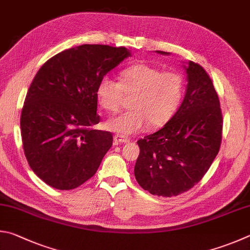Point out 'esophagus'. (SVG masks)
I'll return each instance as SVG.
<instances>
[{"label": "esophagus", "instance_id": "obj_1", "mask_svg": "<svg viewBox=\"0 0 250 250\" xmlns=\"http://www.w3.org/2000/svg\"><path fill=\"white\" fill-rule=\"evenodd\" d=\"M113 141H115V144H122V143H128V142H130V139L125 137V135L116 134L115 137H113Z\"/></svg>", "mask_w": 250, "mask_h": 250}]
</instances>
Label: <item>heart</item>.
Here are the masks:
<instances>
[{"label": "heart", "instance_id": "obj_1", "mask_svg": "<svg viewBox=\"0 0 250 250\" xmlns=\"http://www.w3.org/2000/svg\"><path fill=\"white\" fill-rule=\"evenodd\" d=\"M186 93L185 76L177 71H165L140 63L121 72L120 82L105 75L99 80L96 96L103 109H120L125 95H133L132 109L107 121L113 132L128 135L140 132L149 124L160 128L169 122L178 111Z\"/></svg>", "mask_w": 250, "mask_h": 250}]
</instances>
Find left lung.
I'll return each mask as SVG.
<instances>
[{"label": "left lung", "mask_w": 250, "mask_h": 250, "mask_svg": "<svg viewBox=\"0 0 250 250\" xmlns=\"http://www.w3.org/2000/svg\"><path fill=\"white\" fill-rule=\"evenodd\" d=\"M186 72L187 90L178 111L161 130L138 141L135 179L158 197L178 196L198 184L222 142L223 116L211 78L191 61Z\"/></svg>", "instance_id": "1"}]
</instances>
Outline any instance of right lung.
<instances>
[{"instance_id": "right-lung-1", "label": "right lung", "mask_w": 250, "mask_h": 250, "mask_svg": "<svg viewBox=\"0 0 250 250\" xmlns=\"http://www.w3.org/2000/svg\"><path fill=\"white\" fill-rule=\"evenodd\" d=\"M129 56L125 47L82 44L50 58L35 75L21 109L22 147L30 168L52 188L83 185L111 147L112 133L92 128L101 121L96 88Z\"/></svg>"}]
</instances>
